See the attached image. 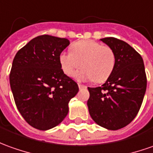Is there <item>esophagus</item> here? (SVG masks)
<instances>
[{
    "label": "esophagus",
    "mask_w": 153,
    "mask_h": 153,
    "mask_svg": "<svg viewBox=\"0 0 153 153\" xmlns=\"http://www.w3.org/2000/svg\"><path fill=\"white\" fill-rule=\"evenodd\" d=\"M78 87H79V89H84V88H87V87H86V86L82 85V84H78Z\"/></svg>",
    "instance_id": "esophagus-1"
}]
</instances>
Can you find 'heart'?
I'll return each instance as SVG.
<instances>
[{
	"label": "heart",
	"mask_w": 153,
	"mask_h": 153,
	"mask_svg": "<svg viewBox=\"0 0 153 153\" xmlns=\"http://www.w3.org/2000/svg\"><path fill=\"white\" fill-rule=\"evenodd\" d=\"M59 63L66 75H71L81 66L82 69L74 75L76 78L101 83L107 81L113 72L116 56L109 46L91 40H84L74 43L71 52H61Z\"/></svg>",
	"instance_id": "1"
}]
</instances>
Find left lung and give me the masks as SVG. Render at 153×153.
Masks as SVG:
<instances>
[{
	"instance_id": "obj_1",
	"label": "left lung",
	"mask_w": 153,
	"mask_h": 153,
	"mask_svg": "<svg viewBox=\"0 0 153 153\" xmlns=\"http://www.w3.org/2000/svg\"><path fill=\"white\" fill-rule=\"evenodd\" d=\"M116 56L114 70L102 87H88L87 101L91 118L108 130L126 127L136 117L147 89L142 56L127 42L114 38L100 39Z\"/></svg>"
}]
</instances>
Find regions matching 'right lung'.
Returning <instances> with one entry per match:
<instances>
[{"mask_svg":"<svg viewBox=\"0 0 153 153\" xmlns=\"http://www.w3.org/2000/svg\"><path fill=\"white\" fill-rule=\"evenodd\" d=\"M70 42L49 35L30 40L16 54L10 85L17 109L26 123L46 131L62 122L77 83L64 74L59 55Z\"/></svg>","mask_w":153,"mask_h":153,"instance_id":"1","label":"right lung"}]
</instances>
